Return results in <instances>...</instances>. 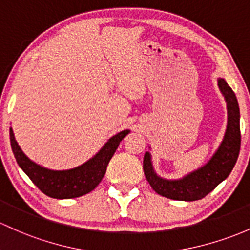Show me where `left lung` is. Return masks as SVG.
Wrapping results in <instances>:
<instances>
[{
    "label": "left lung",
    "instance_id": "1",
    "mask_svg": "<svg viewBox=\"0 0 250 250\" xmlns=\"http://www.w3.org/2000/svg\"><path fill=\"white\" fill-rule=\"evenodd\" d=\"M218 87L224 96L228 109L227 130L221 146L206 165L176 180H168L157 175L152 166L151 154L146 151L143 161L144 174L157 194L173 200H199L224 181L235 167L241 146L240 107L235 93L224 79L219 77Z\"/></svg>",
    "mask_w": 250,
    "mask_h": 250
}]
</instances>
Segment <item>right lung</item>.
Wrapping results in <instances>:
<instances>
[{
  "label": "right lung",
  "instance_id": "add662e5",
  "mask_svg": "<svg viewBox=\"0 0 250 250\" xmlns=\"http://www.w3.org/2000/svg\"><path fill=\"white\" fill-rule=\"evenodd\" d=\"M128 132L130 130H124L111 137L98 154L79 167L66 170H52L29 160L19 146L13 128H9L10 146L19 167L44 194L55 199H71L92 192L103 180L115 150Z\"/></svg>",
  "mask_w": 250,
  "mask_h": 250
}]
</instances>
